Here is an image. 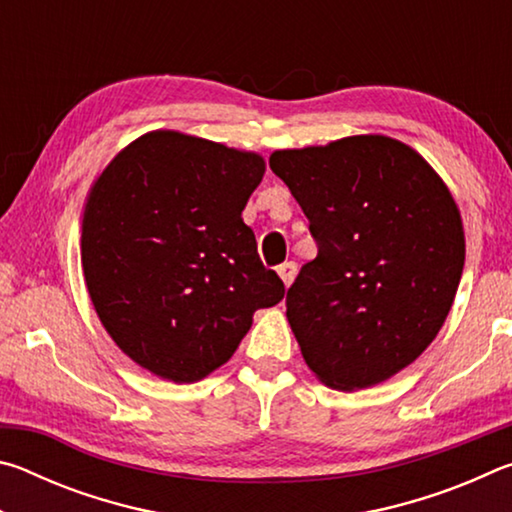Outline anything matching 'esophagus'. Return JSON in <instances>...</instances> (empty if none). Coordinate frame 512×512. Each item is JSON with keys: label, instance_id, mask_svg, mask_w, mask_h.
Segmentation results:
<instances>
[{"label": "esophagus", "instance_id": "esophagus-1", "mask_svg": "<svg viewBox=\"0 0 512 512\" xmlns=\"http://www.w3.org/2000/svg\"><path fill=\"white\" fill-rule=\"evenodd\" d=\"M277 275L282 277L284 287H289V284L293 282V277H296V264H293V262H284L282 266H277Z\"/></svg>", "mask_w": 512, "mask_h": 512}]
</instances>
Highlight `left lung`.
Returning a JSON list of instances; mask_svg holds the SVG:
<instances>
[{
	"label": "left lung",
	"mask_w": 512,
	"mask_h": 512,
	"mask_svg": "<svg viewBox=\"0 0 512 512\" xmlns=\"http://www.w3.org/2000/svg\"><path fill=\"white\" fill-rule=\"evenodd\" d=\"M268 164L318 246L287 291L302 357L341 391L386 381L452 309L465 264L452 194L420 153L384 135L275 151Z\"/></svg>",
	"instance_id": "8db88e82"
}]
</instances>
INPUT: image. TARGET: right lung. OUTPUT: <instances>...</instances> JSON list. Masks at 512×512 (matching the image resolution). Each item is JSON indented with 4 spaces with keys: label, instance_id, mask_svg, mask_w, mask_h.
<instances>
[{
    "label": "right lung",
    "instance_id": "1",
    "mask_svg": "<svg viewBox=\"0 0 512 512\" xmlns=\"http://www.w3.org/2000/svg\"><path fill=\"white\" fill-rule=\"evenodd\" d=\"M264 160L201 137L155 131L94 183L81 262L106 332L142 368L189 384L223 366L257 309L284 284L241 219Z\"/></svg>",
    "mask_w": 512,
    "mask_h": 512
}]
</instances>
